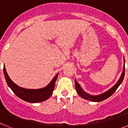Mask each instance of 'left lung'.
Wrapping results in <instances>:
<instances>
[{
  "mask_svg": "<svg viewBox=\"0 0 128 128\" xmlns=\"http://www.w3.org/2000/svg\"><path fill=\"white\" fill-rule=\"evenodd\" d=\"M124 65H125V60H124ZM124 65L123 66V70L121 76H120V78H119L118 81H117V82L112 88H111L110 90H108V91L105 92L104 93L102 94L98 95V96H92V95H90L88 94H87L86 92L82 90V88L80 86V85L79 84L78 82H77L76 80H75V85H76V91L78 92V95L80 96L82 98L84 99H86V100H90V101H94V102H100V101H102V100H105L107 98H108L109 97H110L116 91L118 87L119 86L120 84H121L123 80H124V74H125V65Z\"/></svg>",
  "mask_w": 128,
  "mask_h": 128,
  "instance_id": "left-lung-1",
  "label": "left lung"
}]
</instances>
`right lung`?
<instances>
[{
    "label": "right lung",
    "mask_w": 128,
    "mask_h": 128,
    "mask_svg": "<svg viewBox=\"0 0 128 128\" xmlns=\"http://www.w3.org/2000/svg\"><path fill=\"white\" fill-rule=\"evenodd\" d=\"M4 74L6 82L9 87L12 90V91L15 94L16 96L26 102H40L46 100L50 98L52 94L54 91L55 82L58 78V74L56 75L52 79L50 83L43 88L40 89H26L22 87H20L16 84L12 80L10 79L8 74L7 73L5 66H4Z\"/></svg>",
    "instance_id": "obj_1"
}]
</instances>
